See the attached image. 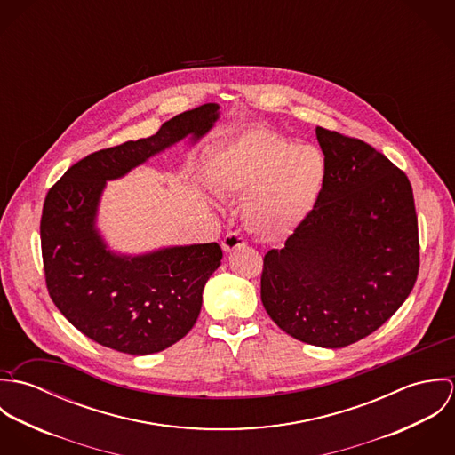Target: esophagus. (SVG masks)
Returning a JSON list of instances; mask_svg holds the SVG:
<instances>
[{
	"mask_svg": "<svg viewBox=\"0 0 455 455\" xmlns=\"http://www.w3.org/2000/svg\"><path fill=\"white\" fill-rule=\"evenodd\" d=\"M247 245V240H245V236H242L240 233H228L226 236H224V240H222V249H224V252H233V251H236V249H242V247H245Z\"/></svg>",
	"mask_w": 455,
	"mask_h": 455,
	"instance_id": "34e87169",
	"label": "esophagus"
}]
</instances>
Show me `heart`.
Returning a JSON list of instances; mask_svg holds the SVG:
<instances>
[{"label": "heart", "instance_id": "1", "mask_svg": "<svg viewBox=\"0 0 455 455\" xmlns=\"http://www.w3.org/2000/svg\"><path fill=\"white\" fill-rule=\"evenodd\" d=\"M324 175V157L314 145H291L266 130L236 138L215 157L212 168L222 193L249 196L247 222L269 238L291 231L310 213Z\"/></svg>", "mask_w": 455, "mask_h": 455}]
</instances>
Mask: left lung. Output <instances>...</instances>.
I'll use <instances>...</instances> for the list:
<instances>
[{
  "label": "left lung",
  "mask_w": 455,
  "mask_h": 455,
  "mask_svg": "<svg viewBox=\"0 0 455 455\" xmlns=\"http://www.w3.org/2000/svg\"><path fill=\"white\" fill-rule=\"evenodd\" d=\"M325 175L314 210L264 256L260 301L282 331L324 348L377 331L411 292L419 228L408 177L363 140L317 128Z\"/></svg>",
  "instance_id": "left-lung-1"
}]
</instances>
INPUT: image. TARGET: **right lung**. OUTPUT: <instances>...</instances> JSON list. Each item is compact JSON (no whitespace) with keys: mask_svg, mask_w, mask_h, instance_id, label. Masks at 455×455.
I'll return each mask as SVG.
<instances>
[{"mask_svg":"<svg viewBox=\"0 0 455 455\" xmlns=\"http://www.w3.org/2000/svg\"><path fill=\"white\" fill-rule=\"evenodd\" d=\"M219 108L201 105L148 138L92 152L47 193L40 222L47 289L66 319L96 343L147 355L172 347L196 324L204 283L220 266V247L197 243L119 254L108 249L96 219L108 180L186 136L196 143L212 130Z\"/></svg>","mask_w":455,"mask_h":455,"instance_id":"obj_1","label":"right lung"}]
</instances>
